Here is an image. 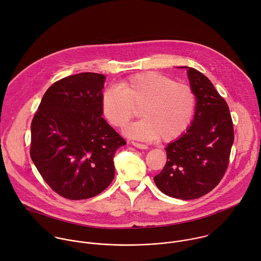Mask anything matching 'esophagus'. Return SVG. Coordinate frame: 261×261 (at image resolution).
Instances as JSON below:
<instances>
[{
	"label": "esophagus",
	"mask_w": 261,
	"mask_h": 261,
	"mask_svg": "<svg viewBox=\"0 0 261 261\" xmlns=\"http://www.w3.org/2000/svg\"><path fill=\"white\" fill-rule=\"evenodd\" d=\"M135 147H137V148H140V149H147L148 148V146L146 145V144H142V143H138V142H135V141H132L131 142Z\"/></svg>",
	"instance_id": "esophagus-1"
}]
</instances>
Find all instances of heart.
<instances>
[{
  "label": "heart",
  "mask_w": 261,
  "mask_h": 261,
  "mask_svg": "<svg viewBox=\"0 0 261 261\" xmlns=\"http://www.w3.org/2000/svg\"><path fill=\"white\" fill-rule=\"evenodd\" d=\"M196 97L192 87L158 72L134 74L110 87L101 95V114L116 128L125 127L140 108L142 120L128 126L125 133L140 140L161 137L169 142L189 127Z\"/></svg>",
  "instance_id": "1"
}]
</instances>
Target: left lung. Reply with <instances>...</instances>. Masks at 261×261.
<instances>
[{
    "instance_id": "obj_1",
    "label": "left lung",
    "mask_w": 261,
    "mask_h": 261,
    "mask_svg": "<svg viewBox=\"0 0 261 261\" xmlns=\"http://www.w3.org/2000/svg\"><path fill=\"white\" fill-rule=\"evenodd\" d=\"M187 74L195 97L194 119L187 131L167 148V163L154 176L166 195L189 200L211 192L223 179L234 142L228 103L212 81L194 68Z\"/></svg>"
}]
</instances>
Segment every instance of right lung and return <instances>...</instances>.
<instances>
[{
	"mask_svg": "<svg viewBox=\"0 0 261 261\" xmlns=\"http://www.w3.org/2000/svg\"><path fill=\"white\" fill-rule=\"evenodd\" d=\"M105 81L91 72L58 80L31 122V160L45 183L67 199L102 192L115 177V153L126 144L101 117Z\"/></svg>",
	"mask_w": 261,
	"mask_h": 261,
	"instance_id": "1",
	"label": "right lung"
}]
</instances>
